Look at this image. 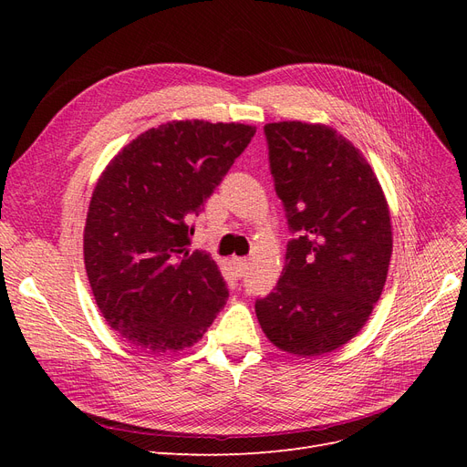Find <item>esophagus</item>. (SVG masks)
I'll use <instances>...</instances> for the list:
<instances>
[{"instance_id": "obj_1", "label": "esophagus", "mask_w": 467, "mask_h": 467, "mask_svg": "<svg viewBox=\"0 0 467 467\" xmlns=\"http://www.w3.org/2000/svg\"><path fill=\"white\" fill-rule=\"evenodd\" d=\"M232 265H234L235 273H237L239 276L245 275V271H247V259H244V257H234V259H232Z\"/></svg>"}]
</instances>
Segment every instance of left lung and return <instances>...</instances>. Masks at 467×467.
Here are the masks:
<instances>
[{
  "label": "left lung",
  "instance_id": "left-lung-1",
  "mask_svg": "<svg viewBox=\"0 0 467 467\" xmlns=\"http://www.w3.org/2000/svg\"><path fill=\"white\" fill-rule=\"evenodd\" d=\"M265 136L294 239L275 290L255 302L257 319L280 350L325 355L364 327L384 290L388 201L360 150L331 126L271 122Z\"/></svg>",
  "mask_w": 467,
  "mask_h": 467
}]
</instances>
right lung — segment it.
I'll return each mask as SVG.
<instances>
[{
  "label": "right lung",
  "mask_w": 467,
  "mask_h": 467,
  "mask_svg": "<svg viewBox=\"0 0 467 467\" xmlns=\"http://www.w3.org/2000/svg\"><path fill=\"white\" fill-rule=\"evenodd\" d=\"M237 122L173 120L140 134L99 177L83 230L95 302L124 341L192 347L228 300L218 265L191 251V216L255 136Z\"/></svg>",
  "instance_id": "1"
}]
</instances>
